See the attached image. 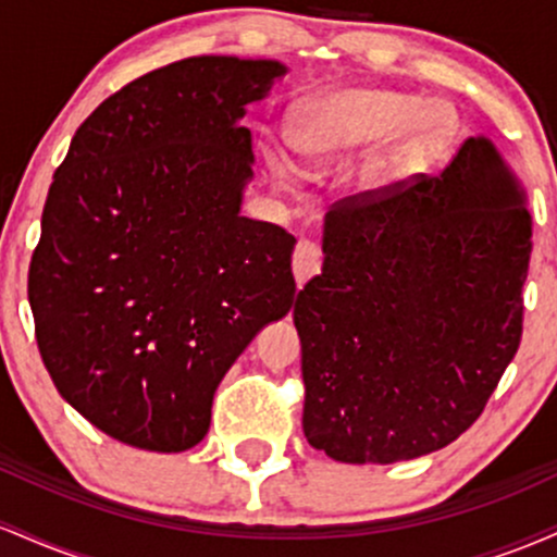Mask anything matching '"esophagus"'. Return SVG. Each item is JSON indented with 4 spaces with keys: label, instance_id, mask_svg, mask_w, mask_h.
I'll return each instance as SVG.
<instances>
[{
    "label": "esophagus",
    "instance_id": "esophagus-1",
    "mask_svg": "<svg viewBox=\"0 0 557 557\" xmlns=\"http://www.w3.org/2000/svg\"><path fill=\"white\" fill-rule=\"evenodd\" d=\"M319 272H322V248L314 240L300 238L296 243V251H293V274H296V283L304 285L306 280H311Z\"/></svg>",
    "mask_w": 557,
    "mask_h": 557
}]
</instances>
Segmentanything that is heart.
<instances>
[{
    "label": "heart",
    "mask_w": 557,
    "mask_h": 557,
    "mask_svg": "<svg viewBox=\"0 0 557 557\" xmlns=\"http://www.w3.org/2000/svg\"><path fill=\"white\" fill-rule=\"evenodd\" d=\"M453 133L456 112L443 101L380 86H341L311 96L287 127L293 151L309 168L341 162L387 138L363 164L361 181L369 190H387L403 181L421 159L443 149ZM270 164L280 177L285 175L280 159Z\"/></svg>",
    "instance_id": "b5f03b06"
}]
</instances>
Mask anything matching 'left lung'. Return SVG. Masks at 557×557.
<instances>
[{"label": "left lung", "instance_id": "1", "mask_svg": "<svg viewBox=\"0 0 557 557\" xmlns=\"http://www.w3.org/2000/svg\"><path fill=\"white\" fill-rule=\"evenodd\" d=\"M527 196L490 138L437 177L348 196L298 293L304 434L343 463L411 461L487 406L521 343Z\"/></svg>", "mask_w": 557, "mask_h": 557}]
</instances>
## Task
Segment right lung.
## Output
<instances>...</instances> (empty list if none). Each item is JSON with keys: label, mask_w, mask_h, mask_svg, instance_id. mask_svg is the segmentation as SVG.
Masks as SVG:
<instances>
[{"label": "right lung", "mask_w": 557, "mask_h": 557, "mask_svg": "<svg viewBox=\"0 0 557 557\" xmlns=\"http://www.w3.org/2000/svg\"><path fill=\"white\" fill-rule=\"evenodd\" d=\"M287 67L188 57L101 101L54 172L28 272L36 343L81 417L140 450L181 453L214 389L296 298V238L240 214L246 107Z\"/></svg>", "instance_id": "right-lung-1"}]
</instances>
